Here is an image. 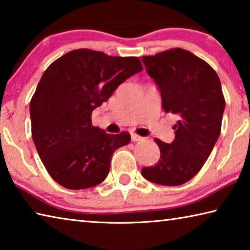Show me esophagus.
Instances as JSON below:
<instances>
[{
    "label": "esophagus",
    "mask_w": 250,
    "mask_h": 250,
    "mask_svg": "<svg viewBox=\"0 0 250 250\" xmlns=\"http://www.w3.org/2000/svg\"><path fill=\"white\" fill-rule=\"evenodd\" d=\"M142 137H140V135L135 134V133H131V140H132L133 142H137V141H141L142 140Z\"/></svg>",
    "instance_id": "obj_1"
}]
</instances>
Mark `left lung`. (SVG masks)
<instances>
[{
	"label": "left lung",
	"mask_w": 250,
	"mask_h": 250,
	"mask_svg": "<svg viewBox=\"0 0 250 250\" xmlns=\"http://www.w3.org/2000/svg\"><path fill=\"white\" fill-rule=\"evenodd\" d=\"M142 62L160 90L163 110L179 120L171 145L155 139L160 159L142 167L141 174L152 183L182 185L204 166L221 134L225 110L221 80L206 62L182 48L143 56Z\"/></svg>",
	"instance_id": "left-lung-1"
}]
</instances>
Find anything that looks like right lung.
Returning <instances> with one entry per match:
<instances>
[{
	"label": "right lung",
	"mask_w": 250,
	"mask_h": 250,
	"mask_svg": "<svg viewBox=\"0 0 250 250\" xmlns=\"http://www.w3.org/2000/svg\"><path fill=\"white\" fill-rule=\"evenodd\" d=\"M142 65L138 57L75 49L49 65L29 104L32 138L42 162L58 184L83 189L104 182L113 152L131 141L128 132L108 134L91 113Z\"/></svg>",
	"instance_id": "add662e5"
}]
</instances>
